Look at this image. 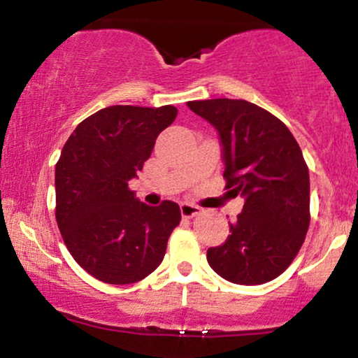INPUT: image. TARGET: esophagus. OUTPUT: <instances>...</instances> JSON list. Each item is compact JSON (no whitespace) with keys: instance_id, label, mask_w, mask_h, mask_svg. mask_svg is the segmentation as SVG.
Here are the masks:
<instances>
[{"instance_id":"esophagus-1","label":"esophagus","mask_w":358,"mask_h":358,"mask_svg":"<svg viewBox=\"0 0 358 358\" xmlns=\"http://www.w3.org/2000/svg\"><path fill=\"white\" fill-rule=\"evenodd\" d=\"M201 211H203V209H201L199 206L191 203H180V214H182V217H194Z\"/></svg>"}]
</instances>
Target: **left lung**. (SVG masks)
<instances>
[{
    "mask_svg": "<svg viewBox=\"0 0 358 358\" xmlns=\"http://www.w3.org/2000/svg\"><path fill=\"white\" fill-rule=\"evenodd\" d=\"M217 130L226 187L245 197L224 243L208 263L236 285H262L292 264L310 226V176L300 145L283 122L246 100L187 102Z\"/></svg>",
    "mask_w": 358,
    "mask_h": 358,
    "instance_id": "1",
    "label": "left lung"
}]
</instances>
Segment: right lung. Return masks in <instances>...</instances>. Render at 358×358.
I'll return each mask as SVG.
<instances>
[{"mask_svg":"<svg viewBox=\"0 0 358 358\" xmlns=\"http://www.w3.org/2000/svg\"><path fill=\"white\" fill-rule=\"evenodd\" d=\"M176 115L172 105H112L80 122L63 145L55 167L58 228L75 262L103 283L149 276L179 224L178 204L147 206L129 189Z\"/></svg>","mask_w":358,"mask_h":358,"instance_id":"obj_1","label":"right lung"}]
</instances>
